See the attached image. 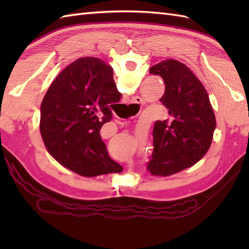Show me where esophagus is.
Masks as SVG:
<instances>
[{
    "instance_id": "34e87169",
    "label": "esophagus",
    "mask_w": 249,
    "mask_h": 249,
    "mask_svg": "<svg viewBox=\"0 0 249 249\" xmlns=\"http://www.w3.org/2000/svg\"><path fill=\"white\" fill-rule=\"evenodd\" d=\"M139 102H141V99H140V98H138V97H137V98H135V99H134V103L139 104Z\"/></svg>"
}]
</instances>
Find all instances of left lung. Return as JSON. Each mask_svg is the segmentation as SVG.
<instances>
[{
  "label": "left lung",
  "instance_id": "1",
  "mask_svg": "<svg viewBox=\"0 0 249 249\" xmlns=\"http://www.w3.org/2000/svg\"><path fill=\"white\" fill-rule=\"evenodd\" d=\"M165 82L160 98L168 118L156 121L147 171L170 176L195 165L208 152L216 126L215 114L202 83L189 68L176 60H166L150 68Z\"/></svg>",
  "mask_w": 249,
  "mask_h": 249
}]
</instances>
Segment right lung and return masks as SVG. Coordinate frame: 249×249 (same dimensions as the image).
<instances>
[{"label": "right lung", "instance_id": "right-lung-1", "mask_svg": "<svg viewBox=\"0 0 249 249\" xmlns=\"http://www.w3.org/2000/svg\"><path fill=\"white\" fill-rule=\"evenodd\" d=\"M122 94L113 70L97 57H81L64 68L51 83L40 106V133L50 154L83 177L121 172L100 137L112 119L111 104Z\"/></svg>", "mask_w": 249, "mask_h": 249}]
</instances>
